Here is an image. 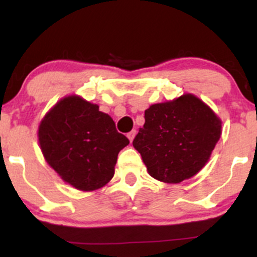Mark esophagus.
<instances>
[{
    "label": "esophagus",
    "mask_w": 257,
    "mask_h": 257,
    "mask_svg": "<svg viewBox=\"0 0 257 257\" xmlns=\"http://www.w3.org/2000/svg\"><path fill=\"white\" fill-rule=\"evenodd\" d=\"M135 134H137V131H132L131 133H128V135H126V137H128V139L131 141H133V139H134V137H135Z\"/></svg>",
    "instance_id": "1"
}]
</instances>
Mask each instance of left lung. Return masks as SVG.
<instances>
[{"instance_id": "obj_1", "label": "left lung", "mask_w": 257, "mask_h": 257, "mask_svg": "<svg viewBox=\"0 0 257 257\" xmlns=\"http://www.w3.org/2000/svg\"><path fill=\"white\" fill-rule=\"evenodd\" d=\"M221 137V120L192 94L150 106L133 140L152 178L178 184L205 166Z\"/></svg>"}]
</instances>
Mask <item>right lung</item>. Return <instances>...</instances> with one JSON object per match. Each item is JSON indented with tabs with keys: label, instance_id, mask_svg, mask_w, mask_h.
Returning a JSON list of instances; mask_svg holds the SVG:
<instances>
[{
	"label": "right lung",
	"instance_id": "obj_1",
	"mask_svg": "<svg viewBox=\"0 0 257 257\" xmlns=\"http://www.w3.org/2000/svg\"><path fill=\"white\" fill-rule=\"evenodd\" d=\"M38 140L49 166L81 191L107 184L113 178L117 156L129 144L98 105L75 95L60 100L44 116Z\"/></svg>",
	"mask_w": 257,
	"mask_h": 257
}]
</instances>
